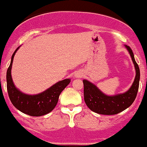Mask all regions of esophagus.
Listing matches in <instances>:
<instances>
[{
  "instance_id": "obj_1",
  "label": "esophagus",
  "mask_w": 147,
  "mask_h": 147,
  "mask_svg": "<svg viewBox=\"0 0 147 147\" xmlns=\"http://www.w3.org/2000/svg\"><path fill=\"white\" fill-rule=\"evenodd\" d=\"M82 76V75L80 74H76V77H80V76Z\"/></svg>"
}]
</instances>
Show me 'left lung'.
<instances>
[{
  "label": "left lung",
  "instance_id": "8db88e82",
  "mask_svg": "<svg viewBox=\"0 0 147 147\" xmlns=\"http://www.w3.org/2000/svg\"><path fill=\"white\" fill-rule=\"evenodd\" d=\"M132 58L136 69V77L128 90L123 93L108 96L101 91L93 83L83 80L84 99L90 110L102 115H115L130 106L136 98L140 80V69L136 63L134 54L129 46L124 45Z\"/></svg>",
  "mask_w": 147,
  "mask_h": 147
}]
</instances>
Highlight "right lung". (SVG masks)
Listing matches in <instances>:
<instances>
[{
    "label": "right lung",
    "instance_id": "1",
    "mask_svg": "<svg viewBox=\"0 0 147 147\" xmlns=\"http://www.w3.org/2000/svg\"><path fill=\"white\" fill-rule=\"evenodd\" d=\"M19 48L13 53L6 73L7 90L10 101L18 110L31 116H41L49 113L56 107L61 92L71 82V79L58 82L38 94L28 95L21 92L15 87L11 74L13 59Z\"/></svg>",
    "mask_w": 147,
    "mask_h": 147
}]
</instances>
